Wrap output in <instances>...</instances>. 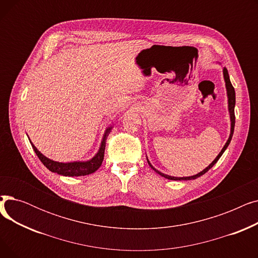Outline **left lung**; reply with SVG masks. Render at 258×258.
Segmentation results:
<instances>
[{"instance_id":"1","label":"left lung","mask_w":258,"mask_h":258,"mask_svg":"<svg viewBox=\"0 0 258 258\" xmlns=\"http://www.w3.org/2000/svg\"><path fill=\"white\" fill-rule=\"evenodd\" d=\"M223 74H224V79H225V83H226V90H227V96H228V110H229V115H230V121H231V130H230V136L226 142V144L224 145V147L222 148L221 153L216 156V158L211 162V163L205 168L203 169L201 172L195 174V175H191V177H183V178H179V177H171V175H168V174H165L163 172L159 171L158 169H156L152 164L151 162L148 161L147 159V163L150 164V166L160 175H162V177H164L165 179H168V180H174V181H188V180H195L199 177H201V175H203L204 173H206L215 163L216 162L219 161V159L222 157V155L224 154V152L226 151V148L228 147V145L230 144V141H231L232 139V136H233V132H234V124H235V115H234V106H235V91H234V88L231 84V81H230V78H229V74H228V70L226 69V68H223Z\"/></svg>"}]
</instances>
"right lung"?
Wrapping results in <instances>:
<instances>
[{
    "label": "right lung",
    "instance_id": "obj_1",
    "mask_svg": "<svg viewBox=\"0 0 258 258\" xmlns=\"http://www.w3.org/2000/svg\"><path fill=\"white\" fill-rule=\"evenodd\" d=\"M113 126H108L103 135V138L100 144L99 150L97 154L95 155L92 159L88 161H74V162H68V163H62V162L53 161L46 156H44L40 153L37 148L33 145L32 142V148L35 152L36 156L42 161V163L52 172H56L60 175H64V177H80V175H87L91 174L96 171L102 164L103 157H104V150H105V141L107 135L110 134ZM30 140V139H29Z\"/></svg>",
    "mask_w": 258,
    "mask_h": 258
}]
</instances>
